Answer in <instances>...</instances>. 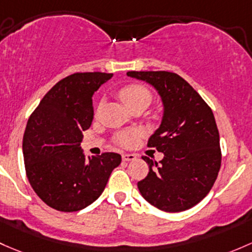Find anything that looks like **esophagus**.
Wrapping results in <instances>:
<instances>
[{
  "mask_svg": "<svg viewBox=\"0 0 252 252\" xmlns=\"http://www.w3.org/2000/svg\"><path fill=\"white\" fill-rule=\"evenodd\" d=\"M122 159L124 161H131L136 159V155H133V153H123L122 155Z\"/></svg>",
  "mask_w": 252,
  "mask_h": 252,
  "instance_id": "obj_1",
  "label": "esophagus"
}]
</instances>
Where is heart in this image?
Masks as SVG:
<instances>
[{"instance_id": "b5f03b06", "label": "heart", "mask_w": 252, "mask_h": 252, "mask_svg": "<svg viewBox=\"0 0 252 252\" xmlns=\"http://www.w3.org/2000/svg\"><path fill=\"white\" fill-rule=\"evenodd\" d=\"M118 95L128 108L139 101H146L150 104L151 99H152V95H151V92L148 91V88L142 86V84L137 83L128 84V86L123 87L118 92ZM142 135H144L142 129L121 131V133H118L115 136V141L116 144L122 147H131L139 141V139L142 137Z\"/></svg>"}]
</instances>
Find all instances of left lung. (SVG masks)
<instances>
[{
    "mask_svg": "<svg viewBox=\"0 0 252 252\" xmlns=\"http://www.w3.org/2000/svg\"><path fill=\"white\" fill-rule=\"evenodd\" d=\"M126 75L152 84L164 104L159 129L147 142V147L163 152L164 158L158 164L142 157L150 171L137 182L140 193L159 210H187L210 192L221 168L220 135L213 111L177 73L129 71Z\"/></svg>",
    "mask_w": 252,
    "mask_h": 252,
    "instance_id": "8db88e82",
    "label": "left lung"
}]
</instances>
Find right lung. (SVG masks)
Masks as SVG:
<instances>
[{
  "instance_id": "right-lung-1",
  "label": "right lung",
  "mask_w": 252,
  "mask_h": 252,
  "mask_svg": "<svg viewBox=\"0 0 252 252\" xmlns=\"http://www.w3.org/2000/svg\"><path fill=\"white\" fill-rule=\"evenodd\" d=\"M112 73L76 72L58 82L31 113L23 139L26 176L36 194L63 213L84 209L100 197L118 153L84 157L83 131L94 118L93 95Z\"/></svg>"
}]
</instances>
